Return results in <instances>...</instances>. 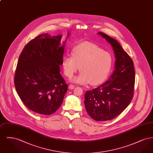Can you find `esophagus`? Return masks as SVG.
<instances>
[{"label": "esophagus", "mask_w": 153, "mask_h": 153, "mask_svg": "<svg viewBox=\"0 0 153 153\" xmlns=\"http://www.w3.org/2000/svg\"><path fill=\"white\" fill-rule=\"evenodd\" d=\"M75 87V86L74 85H72V84H71V85H69V88L70 89H73Z\"/></svg>", "instance_id": "1"}]
</instances>
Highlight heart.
<instances>
[{
  "instance_id": "obj_1",
  "label": "heart",
  "mask_w": 153,
  "mask_h": 153,
  "mask_svg": "<svg viewBox=\"0 0 153 153\" xmlns=\"http://www.w3.org/2000/svg\"><path fill=\"white\" fill-rule=\"evenodd\" d=\"M113 62L111 54L94 44L84 42L75 46L72 56L65 54L62 67L66 77L71 78L79 70L81 72L73 79L80 84L97 85L106 79Z\"/></svg>"
}]
</instances>
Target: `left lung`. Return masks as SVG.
I'll use <instances>...</instances> for the list:
<instances>
[{
  "label": "left lung",
  "mask_w": 153,
  "mask_h": 153,
  "mask_svg": "<svg viewBox=\"0 0 153 153\" xmlns=\"http://www.w3.org/2000/svg\"><path fill=\"white\" fill-rule=\"evenodd\" d=\"M98 34L113 48L116 58L115 70L105 83L85 92L84 104L93 119L107 121L120 115L130 103L135 74L132 59L117 40L102 32Z\"/></svg>",
  "instance_id": "obj_1"
}]
</instances>
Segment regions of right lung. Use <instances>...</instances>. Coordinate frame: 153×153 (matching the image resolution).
<instances>
[{"label":"right lung","instance_id":"right-lung-1","mask_svg":"<svg viewBox=\"0 0 153 153\" xmlns=\"http://www.w3.org/2000/svg\"><path fill=\"white\" fill-rule=\"evenodd\" d=\"M61 38L46 33L31 40L22 51L15 73V87L23 104L44 115L59 108L68 91L60 74L65 43L60 45Z\"/></svg>","mask_w":153,"mask_h":153}]
</instances>
